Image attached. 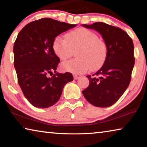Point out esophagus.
<instances>
[{"label": "esophagus", "instance_id": "obj_1", "mask_svg": "<svg viewBox=\"0 0 147 147\" xmlns=\"http://www.w3.org/2000/svg\"><path fill=\"white\" fill-rule=\"evenodd\" d=\"M73 77H74V80H77V79H78L80 76H77V75H74V76H73Z\"/></svg>", "mask_w": 147, "mask_h": 147}]
</instances>
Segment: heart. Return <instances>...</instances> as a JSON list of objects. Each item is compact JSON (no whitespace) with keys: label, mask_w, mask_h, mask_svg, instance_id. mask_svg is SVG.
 Segmentation results:
<instances>
[{"label":"heart","mask_w":147,"mask_h":147,"mask_svg":"<svg viewBox=\"0 0 147 147\" xmlns=\"http://www.w3.org/2000/svg\"><path fill=\"white\" fill-rule=\"evenodd\" d=\"M78 48L76 56L78 58L63 62L60 65L62 71L83 74L91 69L97 70L102 66L107 56L106 45L89 30H73L65 35V38L56 37L53 43L54 53L61 60L68 59L73 50Z\"/></svg>","instance_id":"heart-1"}]
</instances>
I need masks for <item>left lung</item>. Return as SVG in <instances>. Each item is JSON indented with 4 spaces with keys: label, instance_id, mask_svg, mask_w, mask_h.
Masks as SVG:
<instances>
[{
    "label": "left lung",
    "instance_id": "1",
    "mask_svg": "<svg viewBox=\"0 0 147 147\" xmlns=\"http://www.w3.org/2000/svg\"><path fill=\"white\" fill-rule=\"evenodd\" d=\"M82 26L99 32L107 47L103 66L87 76L90 83L82 93L92 105L107 108L120 98L130 84L135 63L133 41L123 30L102 22Z\"/></svg>",
    "mask_w": 147,
    "mask_h": 147
}]
</instances>
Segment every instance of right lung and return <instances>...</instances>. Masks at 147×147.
I'll list each match as a JSON object with an SVG mask.
<instances>
[{
    "mask_svg": "<svg viewBox=\"0 0 147 147\" xmlns=\"http://www.w3.org/2000/svg\"><path fill=\"white\" fill-rule=\"evenodd\" d=\"M76 26L43 18L27 24L17 36L13 46L14 67L21 90L34 107L53 106L64 86L73 80L71 73H56L60 59L54 53L53 43L58 35ZM49 74L53 76L49 77Z\"/></svg>",
    "mask_w": 147,
    "mask_h": 147,
    "instance_id": "1",
    "label": "right lung"
}]
</instances>
